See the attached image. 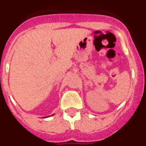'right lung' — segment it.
<instances>
[{"label": "right lung", "instance_id": "right-lung-1", "mask_svg": "<svg viewBox=\"0 0 146 146\" xmlns=\"http://www.w3.org/2000/svg\"><path fill=\"white\" fill-rule=\"evenodd\" d=\"M44 118H47V117H44Z\"/></svg>", "mask_w": 146, "mask_h": 146}]
</instances>
